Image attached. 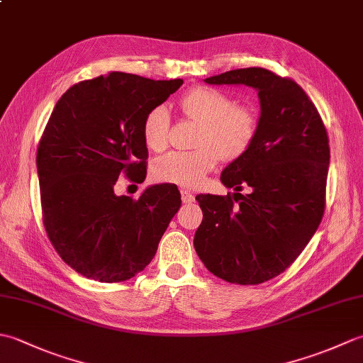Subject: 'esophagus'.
I'll return each instance as SVG.
<instances>
[{"label": "esophagus", "mask_w": 363, "mask_h": 363, "mask_svg": "<svg viewBox=\"0 0 363 363\" xmlns=\"http://www.w3.org/2000/svg\"><path fill=\"white\" fill-rule=\"evenodd\" d=\"M181 199L184 204H190L195 201V196H194V194H190L189 190H181Z\"/></svg>", "instance_id": "1"}]
</instances>
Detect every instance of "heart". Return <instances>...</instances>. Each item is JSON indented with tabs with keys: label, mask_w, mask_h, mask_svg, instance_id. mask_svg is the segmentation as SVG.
<instances>
[{
	"label": "heart",
	"mask_w": 363,
	"mask_h": 363,
	"mask_svg": "<svg viewBox=\"0 0 363 363\" xmlns=\"http://www.w3.org/2000/svg\"><path fill=\"white\" fill-rule=\"evenodd\" d=\"M179 109L199 129L194 151H172L152 164L159 182L194 189L217 167L220 159L235 160L251 148L259 129V117L248 104H235L226 91L195 87L179 99ZM169 115L165 107H154L143 120L142 135L146 148L159 152L167 148Z\"/></svg>",
	"instance_id": "b5f03b06"
}]
</instances>
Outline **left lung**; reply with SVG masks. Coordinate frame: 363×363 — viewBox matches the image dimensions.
<instances>
[{"mask_svg":"<svg viewBox=\"0 0 363 363\" xmlns=\"http://www.w3.org/2000/svg\"><path fill=\"white\" fill-rule=\"evenodd\" d=\"M204 82L256 89L260 118L251 148L221 173L228 189L251 191L198 195L203 221L194 245L220 279L262 284L296 260L321 223L330 157L328 130L306 91L265 68L230 70Z\"/></svg>","mask_w":363,"mask_h":363,"instance_id":"1","label":"left lung"}]
</instances>
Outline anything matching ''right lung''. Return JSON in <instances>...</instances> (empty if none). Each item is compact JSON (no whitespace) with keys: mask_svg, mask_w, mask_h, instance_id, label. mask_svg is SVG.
<instances>
[{"mask_svg":"<svg viewBox=\"0 0 363 363\" xmlns=\"http://www.w3.org/2000/svg\"><path fill=\"white\" fill-rule=\"evenodd\" d=\"M182 82L111 72L74 84L54 106L37 146L43 226L65 264L89 279L112 284L140 273L179 211L172 184L137 199L113 187L120 174L145 181L143 120Z\"/></svg>","mask_w":363,"mask_h":363,"instance_id":"1","label":"right lung"}]
</instances>
